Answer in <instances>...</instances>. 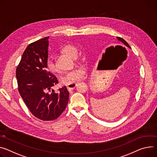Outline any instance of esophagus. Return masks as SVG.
<instances>
[{
	"mask_svg": "<svg viewBox=\"0 0 157 157\" xmlns=\"http://www.w3.org/2000/svg\"><path fill=\"white\" fill-rule=\"evenodd\" d=\"M76 85H77V84H75V83L68 84L67 86V90H68L69 91H72L73 90H74V89L76 88Z\"/></svg>",
	"mask_w": 157,
	"mask_h": 157,
	"instance_id": "esophagus-1",
	"label": "esophagus"
}]
</instances>
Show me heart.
Wrapping results in <instances>:
<instances>
[{
  "instance_id": "heart-1",
  "label": "heart",
  "mask_w": 157,
  "mask_h": 157,
  "mask_svg": "<svg viewBox=\"0 0 157 157\" xmlns=\"http://www.w3.org/2000/svg\"><path fill=\"white\" fill-rule=\"evenodd\" d=\"M63 52L71 58H75L78 53V49L73 46H66L62 49ZM46 68L51 73H56L58 71L57 67L52 59L49 58L46 61ZM86 76V69L83 66L75 67L73 69L66 71L62 76L61 81L66 84H74L84 79Z\"/></svg>"
}]
</instances>
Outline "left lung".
Listing matches in <instances>:
<instances>
[{"mask_svg":"<svg viewBox=\"0 0 157 157\" xmlns=\"http://www.w3.org/2000/svg\"><path fill=\"white\" fill-rule=\"evenodd\" d=\"M117 40H118V41H120V42H121L122 44H123L126 47H127V48H130L131 49V48H130V46H129V44H128L127 42L123 39H122V38H121V37H117ZM123 46H124V45H123Z\"/></svg>","mask_w":157,"mask_h":157,"instance_id":"8db88e82","label":"left lung"}]
</instances>
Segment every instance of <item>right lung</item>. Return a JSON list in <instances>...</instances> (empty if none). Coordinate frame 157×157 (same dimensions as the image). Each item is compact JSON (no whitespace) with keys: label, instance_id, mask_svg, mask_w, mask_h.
I'll return each instance as SVG.
<instances>
[{"label":"right lung","instance_id":"1","mask_svg":"<svg viewBox=\"0 0 157 157\" xmlns=\"http://www.w3.org/2000/svg\"><path fill=\"white\" fill-rule=\"evenodd\" d=\"M49 37L28 46L16 69L18 90L24 102L34 117L43 121L58 118L69 98L66 86L56 91L53 90L58 81L46 68Z\"/></svg>","mask_w":157,"mask_h":157}]
</instances>
